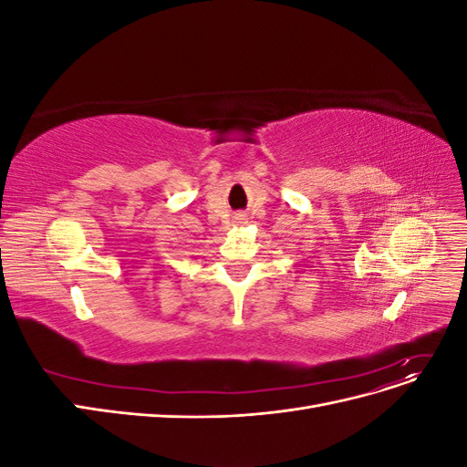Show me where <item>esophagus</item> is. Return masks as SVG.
Returning a JSON list of instances; mask_svg holds the SVG:
<instances>
[{
  "instance_id": "1",
  "label": "esophagus",
  "mask_w": 467,
  "mask_h": 467,
  "mask_svg": "<svg viewBox=\"0 0 467 467\" xmlns=\"http://www.w3.org/2000/svg\"><path fill=\"white\" fill-rule=\"evenodd\" d=\"M234 222H235V223H244V222H245V216H244V214H237V216L234 218Z\"/></svg>"
}]
</instances>
